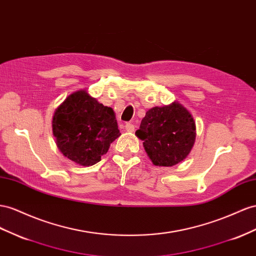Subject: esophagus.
<instances>
[{
  "mask_svg": "<svg viewBox=\"0 0 256 256\" xmlns=\"http://www.w3.org/2000/svg\"><path fill=\"white\" fill-rule=\"evenodd\" d=\"M125 129H126V131H128V132H134V124L128 122V124H126V125H125Z\"/></svg>",
  "mask_w": 256,
  "mask_h": 256,
  "instance_id": "obj_1",
  "label": "esophagus"
}]
</instances>
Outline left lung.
Returning <instances> with one entry per match:
<instances>
[{"instance_id": "obj_1", "label": "left lung", "mask_w": 256, "mask_h": 256, "mask_svg": "<svg viewBox=\"0 0 256 256\" xmlns=\"http://www.w3.org/2000/svg\"><path fill=\"white\" fill-rule=\"evenodd\" d=\"M136 136L143 141L152 162L172 167L190 153L196 139V125L192 114L176 101L148 110Z\"/></svg>"}]
</instances>
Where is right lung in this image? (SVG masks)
I'll return each instance as SVG.
<instances>
[{"label":"right lung","instance_id":"obj_1","mask_svg":"<svg viewBox=\"0 0 256 256\" xmlns=\"http://www.w3.org/2000/svg\"><path fill=\"white\" fill-rule=\"evenodd\" d=\"M52 134L64 156L85 167L100 162L120 136L113 108L104 106L86 90L71 94L57 108Z\"/></svg>","mask_w":256,"mask_h":256}]
</instances>
